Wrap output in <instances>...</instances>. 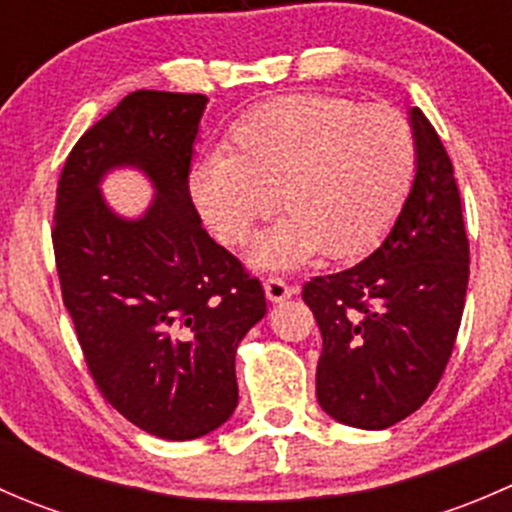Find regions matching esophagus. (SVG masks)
Here are the masks:
<instances>
[{
    "label": "esophagus",
    "instance_id": "obj_1",
    "mask_svg": "<svg viewBox=\"0 0 512 512\" xmlns=\"http://www.w3.org/2000/svg\"><path fill=\"white\" fill-rule=\"evenodd\" d=\"M265 294L270 302H285V299H289L294 294V289L287 285L285 280H280V277H270V280L265 282Z\"/></svg>",
    "mask_w": 512,
    "mask_h": 512
}]
</instances>
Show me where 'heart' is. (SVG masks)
<instances>
[{
  "label": "heart",
  "instance_id": "obj_1",
  "mask_svg": "<svg viewBox=\"0 0 512 512\" xmlns=\"http://www.w3.org/2000/svg\"><path fill=\"white\" fill-rule=\"evenodd\" d=\"M414 170V133L394 108L285 96L247 111L227 153L195 163L188 190L225 245H242L277 200L287 215L257 240L250 262L292 270L322 252L347 260L371 250L399 215Z\"/></svg>",
  "mask_w": 512,
  "mask_h": 512
}]
</instances>
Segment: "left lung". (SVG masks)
<instances>
[{
    "label": "left lung",
    "mask_w": 512,
    "mask_h": 512,
    "mask_svg": "<svg viewBox=\"0 0 512 512\" xmlns=\"http://www.w3.org/2000/svg\"><path fill=\"white\" fill-rule=\"evenodd\" d=\"M409 126L416 173L389 235L359 265L302 292L322 332L319 406L366 431L394 426L431 396L466 304L471 260L451 158L416 106Z\"/></svg>",
    "instance_id": "1"
}]
</instances>
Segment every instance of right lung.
<instances>
[{"label": "right lung", "mask_w": 512, "mask_h": 512, "mask_svg": "<svg viewBox=\"0 0 512 512\" xmlns=\"http://www.w3.org/2000/svg\"><path fill=\"white\" fill-rule=\"evenodd\" d=\"M205 106L203 94H128L79 138L56 188V270L91 376L118 414L165 441L232 416L237 347L267 312L265 289L190 200ZM123 167L154 188L138 219L102 198V178Z\"/></svg>", "instance_id": "obj_1"}]
</instances>
